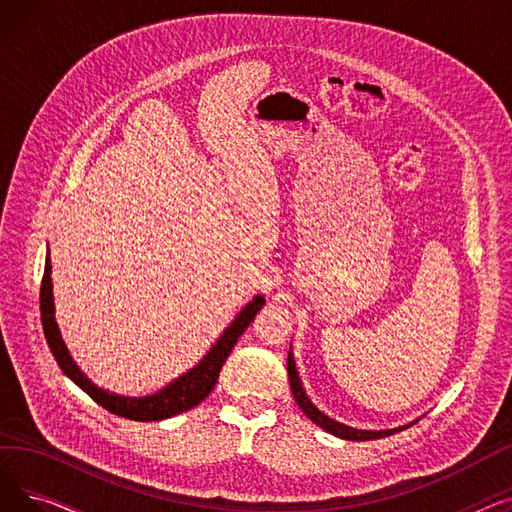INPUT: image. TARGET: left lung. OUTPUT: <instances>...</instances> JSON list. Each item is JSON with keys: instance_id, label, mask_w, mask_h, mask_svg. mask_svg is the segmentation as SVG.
I'll return each mask as SVG.
<instances>
[{"instance_id": "left-lung-1", "label": "left lung", "mask_w": 512, "mask_h": 512, "mask_svg": "<svg viewBox=\"0 0 512 512\" xmlns=\"http://www.w3.org/2000/svg\"><path fill=\"white\" fill-rule=\"evenodd\" d=\"M288 380H290V388H292V396L294 400H297V405L301 407V411L315 423L319 425L321 429H326L328 434L336 436V438H342V440H353V442H363V440H378V438H386V436H392L396 432H400V429H405L409 425H413L415 421L407 423V425H398V427H392V429H357V427H351V425H344L332 417H328L326 413H321L311 398L307 396L305 388H303V382L299 378V371H297V363H294V355H292V348L288 351Z\"/></svg>"}]
</instances>
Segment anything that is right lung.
Segmentation results:
<instances>
[{
    "instance_id": "add662e5",
    "label": "right lung",
    "mask_w": 512,
    "mask_h": 512,
    "mask_svg": "<svg viewBox=\"0 0 512 512\" xmlns=\"http://www.w3.org/2000/svg\"><path fill=\"white\" fill-rule=\"evenodd\" d=\"M263 305H265V299L261 294H255V297L236 313V317L230 321V326L220 334L215 344H211V348L203 355V359L195 367L178 375L176 380H172L164 388H159L157 392L147 396H122V394H114L110 390L99 388L95 382L87 378L83 369H80L72 359L56 321L49 251L45 255V272L41 282V324H43V334L53 357H56L60 369L68 375V378L80 390L87 392L97 405H101L105 411L132 419V421H161L197 407L205 396H209L215 384H218L220 369L226 363L228 355L232 353L238 336H242V332L249 328L253 317L259 313Z\"/></svg>"
}]
</instances>
